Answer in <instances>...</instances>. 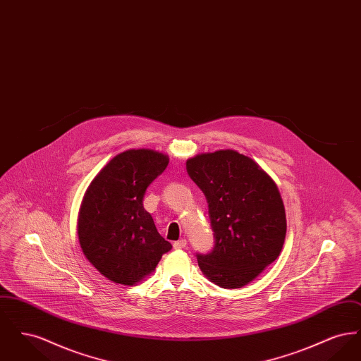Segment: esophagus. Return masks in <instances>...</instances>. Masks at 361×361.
Listing matches in <instances>:
<instances>
[{
	"instance_id": "34e87169",
	"label": "esophagus",
	"mask_w": 361,
	"mask_h": 361,
	"mask_svg": "<svg viewBox=\"0 0 361 361\" xmlns=\"http://www.w3.org/2000/svg\"><path fill=\"white\" fill-rule=\"evenodd\" d=\"M185 246H187V240H176V242L173 243V247H174V249H183V247H185Z\"/></svg>"
}]
</instances>
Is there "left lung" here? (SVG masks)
Returning <instances> with one entry per match:
<instances>
[{
	"label": "left lung",
	"instance_id": "8db88e82",
	"mask_svg": "<svg viewBox=\"0 0 361 361\" xmlns=\"http://www.w3.org/2000/svg\"><path fill=\"white\" fill-rule=\"evenodd\" d=\"M189 177L203 190L215 246L197 255L209 281L240 288L279 257L287 233L286 209L272 177L255 159L226 149L187 159Z\"/></svg>",
	"mask_w": 361,
	"mask_h": 361
}]
</instances>
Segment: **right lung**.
<instances>
[{"mask_svg": "<svg viewBox=\"0 0 361 361\" xmlns=\"http://www.w3.org/2000/svg\"><path fill=\"white\" fill-rule=\"evenodd\" d=\"M168 164L161 152L130 149L115 155L86 189L78 240L86 259L112 283L135 286L172 249L143 208L146 189Z\"/></svg>", "mask_w": 361, "mask_h": 361, "instance_id": "add662e5", "label": "right lung"}]
</instances>
